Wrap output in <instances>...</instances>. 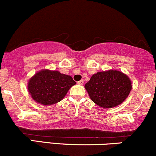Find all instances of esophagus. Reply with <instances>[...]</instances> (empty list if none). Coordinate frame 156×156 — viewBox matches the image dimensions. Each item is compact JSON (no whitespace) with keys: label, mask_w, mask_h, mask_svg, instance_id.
<instances>
[{"label":"esophagus","mask_w":156,"mask_h":156,"mask_svg":"<svg viewBox=\"0 0 156 156\" xmlns=\"http://www.w3.org/2000/svg\"><path fill=\"white\" fill-rule=\"evenodd\" d=\"M77 83H78V85H83V80H79V81L77 82Z\"/></svg>","instance_id":"esophagus-1"}]
</instances>
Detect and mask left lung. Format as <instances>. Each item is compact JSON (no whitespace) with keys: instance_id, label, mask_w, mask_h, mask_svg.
<instances>
[{"instance_id":"8db88e82","label":"left lung","mask_w":156,"mask_h":156,"mask_svg":"<svg viewBox=\"0 0 156 156\" xmlns=\"http://www.w3.org/2000/svg\"><path fill=\"white\" fill-rule=\"evenodd\" d=\"M131 81L117 70L93 75L85 85L92 101L103 108H113L122 103L131 90Z\"/></svg>"}]
</instances>
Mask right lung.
<instances>
[{
    "label": "right lung",
    "instance_id": "obj_1",
    "mask_svg": "<svg viewBox=\"0 0 156 156\" xmlns=\"http://www.w3.org/2000/svg\"><path fill=\"white\" fill-rule=\"evenodd\" d=\"M73 78L58 71L44 69L28 82V92L35 101L42 105H53L62 101L71 87L76 84Z\"/></svg>",
    "mask_w": 156,
    "mask_h": 156
}]
</instances>
